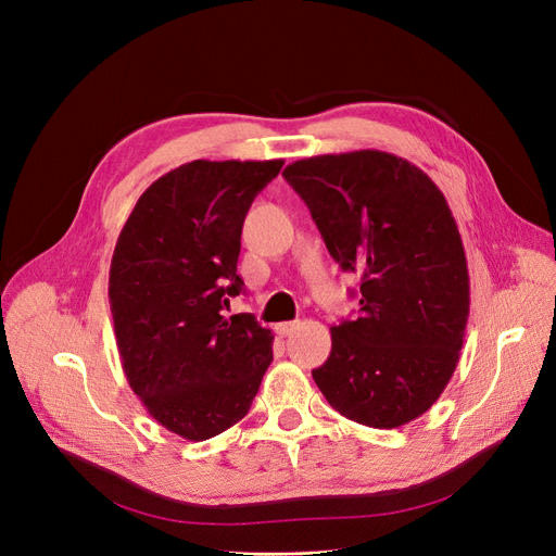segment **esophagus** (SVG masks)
Masks as SVG:
<instances>
[{
  "label": "esophagus",
  "mask_w": 556,
  "mask_h": 556,
  "mask_svg": "<svg viewBox=\"0 0 556 556\" xmlns=\"http://www.w3.org/2000/svg\"><path fill=\"white\" fill-rule=\"evenodd\" d=\"M275 329H277L279 336H290L295 329H300V323H295V319H293V323H279Z\"/></svg>",
  "instance_id": "1"
}]
</instances>
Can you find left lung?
I'll return each instance as SVG.
<instances>
[{"mask_svg":"<svg viewBox=\"0 0 556 556\" xmlns=\"http://www.w3.org/2000/svg\"><path fill=\"white\" fill-rule=\"evenodd\" d=\"M283 178L340 268L363 279L358 317L331 329V356L313 369L319 392L356 424H410L446 390L469 319V268L444 193L383 151L298 160Z\"/></svg>","mask_w":556,"mask_h":556,"instance_id":"left-lung-1","label":"left lung"}]
</instances>
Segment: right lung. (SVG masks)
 Here are the masks:
<instances>
[{
  "label": "right lung",
  "instance_id": "right-lung-1",
  "mask_svg": "<svg viewBox=\"0 0 556 556\" xmlns=\"http://www.w3.org/2000/svg\"><path fill=\"white\" fill-rule=\"evenodd\" d=\"M283 160H193L146 189L116 239L110 311L128 386L189 442L241 421L273 363V331L225 317L243 290L241 229Z\"/></svg>",
  "mask_w": 556,
  "mask_h": 556
}]
</instances>
